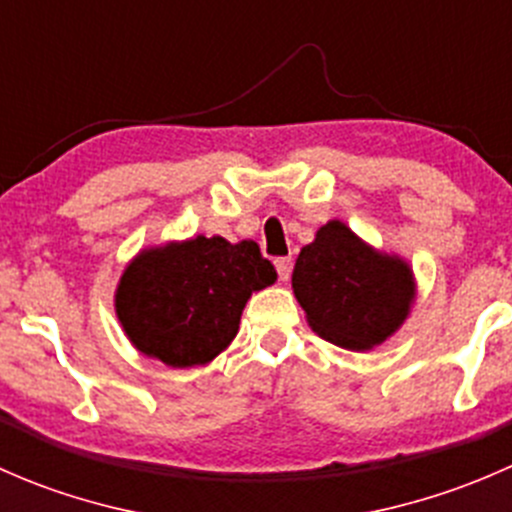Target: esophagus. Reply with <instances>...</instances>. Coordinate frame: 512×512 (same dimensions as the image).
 Masks as SVG:
<instances>
[{
  "mask_svg": "<svg viewBox=\"0 0 512 512\" xmlns=\"http://www.w3.org/2000/svg\"><path fill=\"white\" fill-rule=\"evenodd\" d=\"M275 267H277V275H280V280L287 282L289 275H292V257H277Z\"/></svg>",
  "mask_w": 512,
  "mask_h": 512,
  "instance_id": "obj_1",
  "label": "esophagus"
}]
</instances>
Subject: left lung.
<instances>
[{"label": "left lung", "mask_w": 512, "mask_h": 512, "mask_svg": "<svg viewBox=\"0 0 512 512\" xmlns=\"http://www.w3.org/2000/svg\"><path fill=\"white\" fill-rule=\"evenodd\" d=\"M292 289L312 332L349 352H369L409 319L416 277L404 257L329 220L299 252Z\"/></svg>", "instance_id": "1"}]
</instances>
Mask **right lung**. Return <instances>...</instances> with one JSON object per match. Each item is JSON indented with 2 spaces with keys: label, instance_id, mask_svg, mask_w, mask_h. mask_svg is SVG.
Here are the masks:
<instances>
[{
  "label": "right lung",
  "instance_id": "obj_1",
  "mask_svg": "<svg viewBox=\"0 0 512 512\" xmlns=\"http://www.w3.org/2000/svg\"><path fill=\"white\" fill-rule=\"evenodd\" d=\"M275 280L257 242L198 235L143 247L123 270L113 307L138 352L190 369L230 347L247 299Z\"/></svg>",
  "mask_w": 512,
  "mask_h": 512
}]
</instances>
